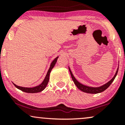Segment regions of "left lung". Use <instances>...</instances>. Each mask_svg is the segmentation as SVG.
Returning a JSON list of instances; mask_svg holds the SVG:
<instances>
[{"label": "left lung", "instance_id": "1", "mask_svg": "<svg viewBox=\"0 0 125 125\" xmlns=\"http://www.w3.org/2000/svg\"><path fill=\"white\" fill-rule=\"evenodd\" d=\"M118 69H119V66L116 70V72L114 76H113L112 77V79H110L108 82H107L106 83L103 84V85L100 86L92 87V86H88L84 85V84L80 83L79 82L77 81L76 79L75 78V77L74 76V75L73 74L72 72L71 69H70V67L69 66V70L70 73H71L72 78L73 81L74 82V84H75V85L76 86L77 88H78L79 90H81V91L83 92L87 93V94H99V93H101L102 92H104V90H105L106 89H107V87L111 84L112 83L113 81H114L115 79L116 76L117 72H118Z\"/></svg>", "mask_w": 125, "mask_h": 125}]
</instances>
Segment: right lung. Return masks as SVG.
<instances>
[{
  "label": "right lung",
  "instance_id": "obj_1",
  "mask_svg": "<svg viewBox=\"0 0 125 125\" xmlns=\"http://www.w3.org/2000/svg\"><path fill=\"white\" fill-rule=\"evenodd\" d=\"M59 58V56H57L54 59L52 62V63H51V65H50V67L49 69L48 72H47L46 75L45 77H44L43 81L39 85L36 86L35 87H22V86H19L16 85V84L13 83L15 86L18 88V89L21 90V91L24 92L26 93H30V94H35V93H38V92H41L43 91L45 87H46L47 84H48L49 81V76H50V73H51V71L52 70V69L53 68V67L55 65L56 63L57 60Z\"/></svg>",
  "mask_w": 125,
  "mask_h": 125
}]
</instances>
